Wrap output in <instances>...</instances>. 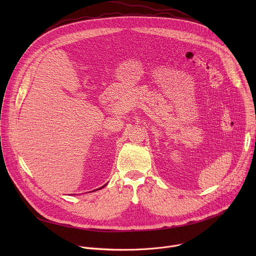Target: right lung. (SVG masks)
Wrapping results in <instances>:
<instances>
[{"label": "right lung", "mask_w": 256, "mask_h": 256, "mask_svg": "<svg viewBox=\"0 0 256 256\" xmlns=\"http://www.w3.org/2000/svg\"><path fill=\"white\" fill-rule=\"evenodd\" d=\"M105 186H106V184H105ZM103 186H102V188H100V190H101V188H103Z\"/></svg>", "instance_id": "1"}]
</instances>
